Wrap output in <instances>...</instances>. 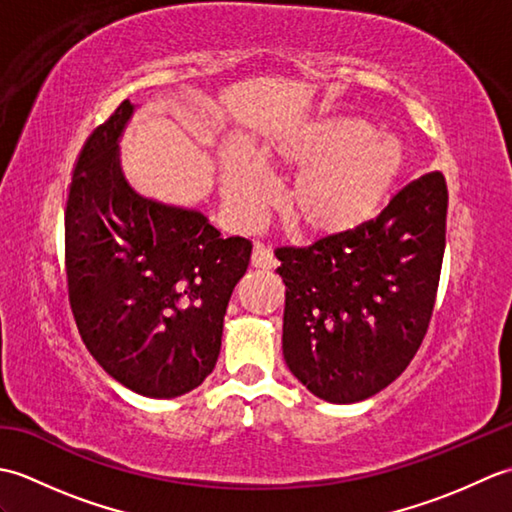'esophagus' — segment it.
Listing matches in <instances>:
<instances>
[{
	"label": "esophagus",
	"mask_w": 512,
	"mask_h": 512,
	"mask_svg": "<svg viewBox=\"0 0 512 512\" xmlns=\"http://www.w3.org/2000/svg\"><path fill=\"white\" fill-rule=\"evenodd\" d=\"M250 266L253 268H264L270 270L277 266V259L273 255V248H268L266 244H255L253 246V255H250Z\"/></svg>",
	"instance_id": "obj_1"
}]
</instances>
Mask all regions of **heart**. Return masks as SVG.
Segmentation results:
<instances>
[{
    "instance_id": "obj_1",
    "label": "heart",
    "mask_w": 512,
    "mask_h": 512,
    "mask_svg": "<svg viewBox=\"0 0 512 512\" xmlns=\"http://www.w3.org/2000/svg\"><path fill=\"white\" fill-rule=\"evenodd\" d=\"M407 151L394 134L352 114L317 116L270 136L262 154L226 149L222 200L233 220L250 226L277 200L273 178L295 176L288 217L299 231L334 237L358 231L385 209L405 171Z\"/></svg>"
}]
</instances>
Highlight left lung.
I'll return each instance as SVG.
<instances>
[{"mask_svg":"<svg viewBox=\"0 0 512 512\" xmlns=\"http://www.w3.org/2000/svg\"><path fill=\"white\" fill-rule=\"evenodd\" d=\"M447 204V182L433 171L358 231L277 250L284 358L310 394L350 405L405 372L436 303Z\"/></svg>","mask_w":512,"mask_h":512,"instance_id":"1","label":"left lung"}]
</instances>
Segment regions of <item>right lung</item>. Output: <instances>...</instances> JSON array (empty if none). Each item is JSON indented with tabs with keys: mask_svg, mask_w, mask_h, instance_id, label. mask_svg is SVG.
Segmentation results:
<instances>
[{
	"mask_svg": "<svg viewBox=\"0 0 512 512\" xmlns=\"http://www.w3.org/2000/svg\"><path fill=\"white\" fill-rule=\"evenodd\" d=\"M134 110L118 105L76 160L65 209L68 295L81 339L107 374L140 396L176 398L213 372L253 244L127 182L118 140Z\"/></svg>",
	"mask_w": 512,
	"mask_h": 512,
	"instance_id": "right-lung-1",
	"label": "right lung"
}]
</instances>
